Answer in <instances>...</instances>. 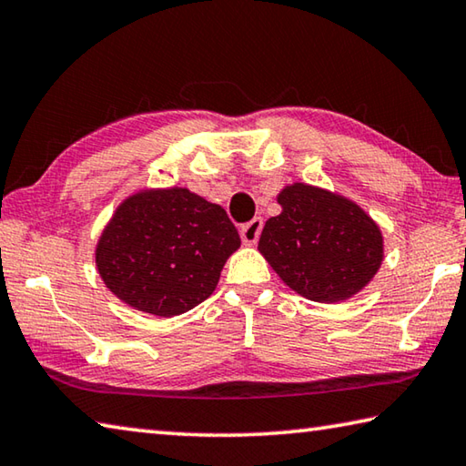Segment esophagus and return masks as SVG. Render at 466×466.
<instances>
[{
    "label": "esophagus",
    "instance_id": "esophagus-1",
    "mask_svg": "<svg viewBox=\"0 0 466 466\" xmlns=\"http://www.w3.org/2000/svg\"><path fill=\"white\" fill-rule=\"evenodd\" d=\"M262 228H264V220L262 218H259V217L251 218L249 223L243 225L241 231H239L243 243H246V246H256L258 239H259V233H262Z\"/></svg>",
    "mask_w": 466,
    "mask_h": 466
}]
</instances>
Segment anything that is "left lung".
Returning a JSON list of instances; mask_svg holds the SVG:
<instances>
[{"label": "left lung", "instance_id": "1", "mask_svg": "<svg viewBox=\"0 0 466 466\" xmlns=\"http://www.w3.org/2000/svg\"><path fill=\"white\" fill-rule=\"evenodd\" d=\"M282 212L266 220L258 249L287 287L317 303L360 292L379 272L382 235L356 202L309 184L279 194Z\"/></svg>", "mask_w": 466, "mask_h": 466}]
</instances>
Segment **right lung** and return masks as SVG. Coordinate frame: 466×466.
Returning <instances> with one entry per match:
<instances>
[{
  "label": "right lung",
  "instance_id": "obj_1",
  "mask_svg": "<svg viewBox=\"0 0 466 466\" xmlns=\"http://www.w3.org/2000/svg\"><path fill=\"white\" fill-rule=\"evenodd\" d=\"M239 233L218 204L186 187L143 190L120 204L96 248L114 295L138 311L174 317L217 289Z\"/></svg>",
  "mask_w": 466,
  "mask_h": 466
}]
</instances>
